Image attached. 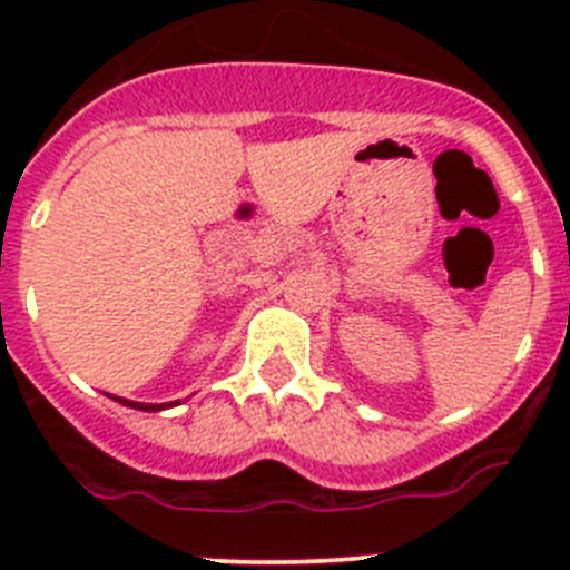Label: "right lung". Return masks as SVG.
<instances>
[{
    "label": "right lung",
    "instance_id": "add662e5",
    "mask_svg": "<svg viewBox=\"0 0 570 570\" xmlns=\"http://www.w3.org/2000/svg\"><path fill=\"white\" fill-rule=\"evenodd\" d=\"M116 402H122V405L128 407H139V411H163L165 405H145V402H130V400H122V396H116Z\"/></svg>",
    "mask_w": 570,
    "mask_h": 570
}]
</instances>
